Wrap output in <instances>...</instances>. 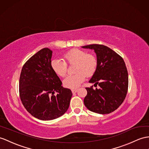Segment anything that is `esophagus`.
<instances>
[{
  "label": "esophagus",
  "mask_w": 149,
  "mask_h": 149,
  "mask_svg": "<svg viewBox=\"0 0 149 149\" xmlns=\"http://www.w3.org/2000/svg\"><path fill=\"white\" fill-rule=\"evenodd\" d=\"M78 88H76V89H72L71 90V91H72V93H76V92H77V91H78Z\"/></svg>",
  "instance_id": "34e87169"
}]
</instances>
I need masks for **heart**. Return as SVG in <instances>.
<instances>
[{"instance_id":"obj_1","label":"heart","mask_w":149,"mask_h":149,"mask_svg":"<svg viewBox=\"0 0 149 149\" xmlns=\"http://www.w3.org/2000/svg\"><path fill=\"white\" fill-rule=\"evenodd\" d=\"M64 60L54 59L50 63L52 70L60 77H64L67 73L68 65L75 64V74L68 76L64 79L63 85L68 88H78L84 81L86 76L92 77L97 68V59L95 56L86 51L77 49H72L64 55Z\"/></svg>"}]
</instances>
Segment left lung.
Here are the masks:
<instances>
[{"mask_svg": "<svg viewBox=\"0 0 149 149\" xmlns=\"http://www.w3.org/2000/svg\"><path fill=\"white\" fill-rule=\"evenodd\" d=\"M93 49L97 54V68L90 83L98 85L86 87L84 104L88 110L98 114H109L116 110L128 92V74L121 56L108 47L100 44L83 46Z\"/></svg>", "mask_w": 149, "mask_h": 149, "instance_id": "left-lung-1", "label": "left lung"}]
</instances>
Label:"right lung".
<instances>
[{"instance_id": "right-lung-1", "label": "right lung", "mask_w": 149, "mask_h": 149, "mask_svg": "<svg viewBox=\"0 0 149 149\" xmlns=\"http://www.w3.org/2000/svg\"><path fill=\"white\" fill-rule=\"evenodd\" d=\"M52 53L49 49L43 48L31 56L23 65L19 81L24 108L33 116L45 121L63 115L72 95L70 89L61 86L62 82L52 70Z\"/></svg>"}]
</instances>
